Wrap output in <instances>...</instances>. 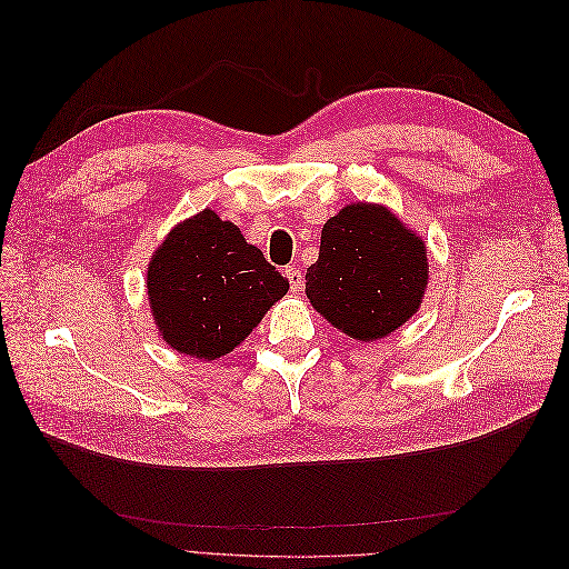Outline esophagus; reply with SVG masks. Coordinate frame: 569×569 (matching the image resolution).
<instances>
[{
  "label": "esophagus",
  "instance_id": "esophagus-1",
  "mask_svg": "<svg viewBox=\"0 0 569 569\" xmlns=\"http://www.w3.org/2000/svg\"><path fill=\"white\" fill-rule=\"evenodd\" d=\"M284 274H287V280H289V287L295 289V291H299V289L303 287V274H301V270H299V268L289 266V268L284 270Z\"/></svg>",
  "mask_w": 569,
  "mask_h": 569
}]
</instances>
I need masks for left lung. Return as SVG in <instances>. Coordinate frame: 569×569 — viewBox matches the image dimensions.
I'll return each mask as SVG.
<instances>
[{"mask_svg":"<svg viewBox=\"0 0 569 569\" xmlns=\"http://www.w3.org/2000/svg\"><path fill=\"white\" fill-rule=\"evenodd\" d=\"M422 239L382 206L351 203L325 222L306 297L337 330L382 339L420 308L427 287Z\"/></svg>","mask_w":569,"mask_h":569,"instance_id":"1","label":"left lung"}]
</instances>
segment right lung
<instances>
[{
	"instance_id": "obj_1",
	"label": "right lung",
	"mask_w": 569,
	"mask_h": 569,
	"mask_svg": "<svg viewBox=\"0 0 569 569\" xmlns=\"http://www.w3.org/2000/svg\"><path fill=\"white\" fill-rule=\"evenodd\" d=\"M147 289L170 349L213 360L251 335L289 280L237 226L206 209L166 237L149 263Z\"/></svg>"
}]
</instances>
